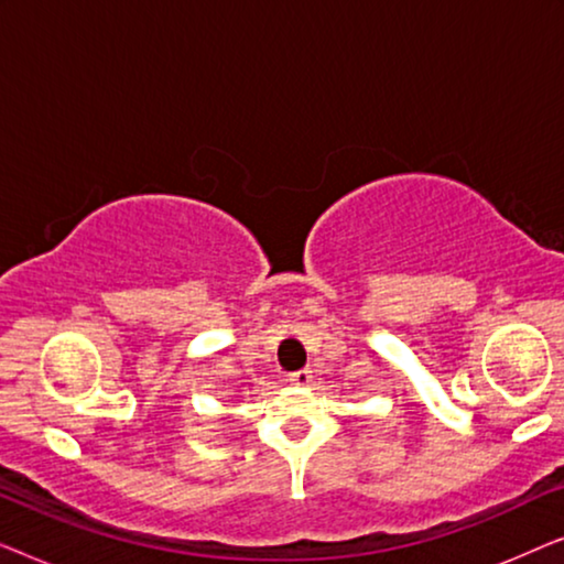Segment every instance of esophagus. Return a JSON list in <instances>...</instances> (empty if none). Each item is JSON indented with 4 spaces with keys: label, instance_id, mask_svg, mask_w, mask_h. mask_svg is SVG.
<instances>
[{
    "label": "esophagus",
    "instance_id": "obj_1",
    "mask_svg": "<svg viewBox=\"0 0 564 564\" xmlns=\"http://www.w3.org/2000/svg\"><path fill=\"white\" fill-rule=\"evenodd\" d=\"M290 382L295 384V388H307V384L313 382V372L311 369H297V372L290 375Z\"/></svg>",
    "mask_w": 564,
    "mask_h": 564
}]
</instances>
